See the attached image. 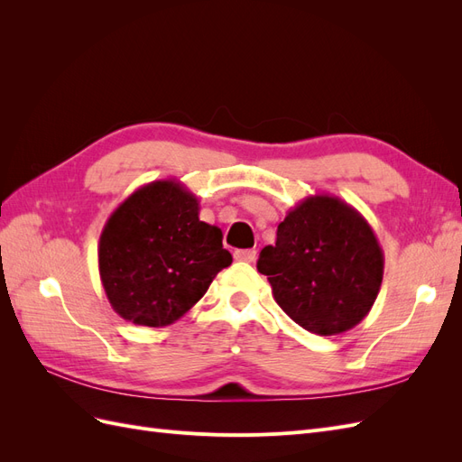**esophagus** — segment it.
Here are the masks:
<instances>
[{
	"label": "esophagus",
	"mask_w": 462,
	"mask_h": 462,
	"mask_svg": "<svg viewBox=\"0 0 462 462\" xmlns=\"http://www.w3.org/2000/svg\"><path fill=\"white\" fill-rule=\"evenodd\" d=\"M235 260L236 262H254L256 260V250L246 248V250H235Z\"/></svg>",
	"instance_id": "1"
}]
</instances>
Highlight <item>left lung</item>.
<instances>
[{"instance_id":"8db88e82","label":"left lung","mask_w":462,"mask_h":462,"mask_svg":"<svg viewBox=\"0 0 462 462\" xmlns=\"http://www.w3.org/2000/svg\"><path fill=\"white\" fill-rule=\"evenodd\" d=\"M256 265L292 321L316 335H339L372 310L383 250L358 209L331 194H312L289 209Z\"/></svg>"}]
</instances>
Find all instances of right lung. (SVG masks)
<instances>
[{
	"instance_id": "right-lung-1",
	"label": "right lung",
	"mask_w": 462,
	"mask_h": 462,
	"mask_svg": "<svg viewBox=\"0 0 462 462\" xmlns=\"http://www.w3.org/2000/svg\"><path fill=\"white\" fill-rule=\"evenodd\" d=\"M199 199L177 179L136 189L106 221L97 268L123 319L165 328L185 316L231 265L221 229L199 217Z\"/></svg>"
}]
</instances>
